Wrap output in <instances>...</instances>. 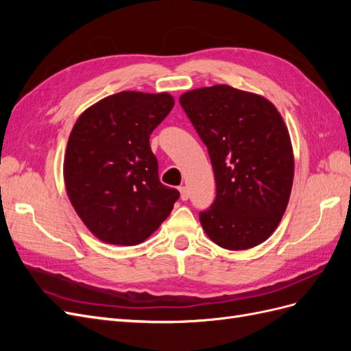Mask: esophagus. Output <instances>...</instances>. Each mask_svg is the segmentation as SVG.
<instances>
[{
    "label": "esophagus",
    "mask_w": 351,
    "mask_h": 351,
    "mask_svg": "<svg viewBox=\"0 0 351 351\" xmlns=\"http://www.w3.org/2000/svg\"><path fill=\"white\" fill-rule=\"evenodd\" d=\"M178 190H180V197H182V200H187L189 199V189L186 186H182Z\"/></svg>",
    "instance_id": "34e87169"
}]
</instances>
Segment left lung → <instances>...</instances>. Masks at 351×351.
I'll use <instances>...</instances> for the list:
<instances>
[{
    "label": "left lung",
    "mask_w": 351,
    "mask_h": 351,
    "mask_svg": "<svg viewBox=\"0 0 351 351\" xmlns=\"http://www.w3.org/2000/svg\"><path fill=\"white\" fill-rule=\"evenodd\" d=\"M208 147L215 174L214 204L199 214L208 237L228 250L267 240L289 205L294 156L289 129L275 105L228 84L180 97Z\"/></svg>",
    "instance_id": "obj_1"
}]
</instances>
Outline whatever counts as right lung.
Listing matches in <instances>:
<instances>
[{
    "label": "right lung",
    "instance_id": "obj_1",
    "mask_svg": "<svg viewBox=\"0 0 351 351\" xmlns=\"http://www.w3.org/2000/svg\"><path fill=\"white\" fill-rule=\"evenodd\" d=\"M173 107L167 92L124 90L93 104L74 124L64 156L66 190L101 241L134 246L171 214L180 193L159 182L149 137Z\"/></svg>",
    "mask_w": 351,
    "mask_h": 351
}]
</instances>
